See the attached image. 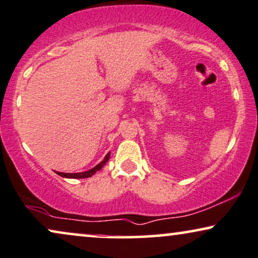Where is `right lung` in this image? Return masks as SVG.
Masks as SVG:
<instances>
[{
  "mask_svg": "<svg viewBox=\"0 0 258 258\" xmlns=\"http://www.w3.org/2000/svg\"><path fill=\"white\" fill-rule=\"evenodd\" d=\"M110 157V152H108L106 155V157L103 158L102 162H100L99 164L95 165L93 169H90V170L88 171H84V172H74V174H68V172H59L57 171V174L61 176V177H67V178H87V177H90V176H93L94 174H96L97 171H100L101 169L103 168V165L106 164L107 162H108V159Z\"/></svg>",
  "mask_w": 258,
  "mask_h": 258,
  "instance_id": "obj_1",
  "label": "right lung"
}]
</instances>
